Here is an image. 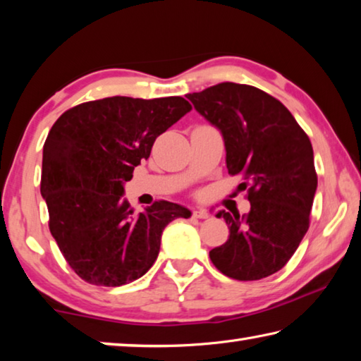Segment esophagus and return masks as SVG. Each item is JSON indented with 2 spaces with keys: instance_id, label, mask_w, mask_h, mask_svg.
<instances>
[{
  "instance_id": "1",
  "label": "esophagus",
  "mask_w": 361,
  "mask_h": 361,
  "mask_svg": "<svg viewBox=\"0 0 361 361\" xmlns=\"http://www.w3.org/2000/svg\"><path fill=\"white\" fill-rule=\"evenodd\" d=\"M192 216L197 218V219H207L210 215H209V212H207V210L199 209V210H194L192 212Z\"/></svg>"
}]
</instances>
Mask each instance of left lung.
<instances>
[{
	"instance_id": "obj_1",
	"label": "left lung",
	"mask_w": 361,
	"mask_h": 361,
	"mask_svg": "<svg viewBox=\"0 0 361 361\" xmlns=\"http://www.w3.org/2000/svg\"><path fill=\"white\" fill-rule=\"evenodd\" d=\"M223 133L229 175L242 176L250 209L219 212L229 226L210 250L219 272L235 280L272 276L290 261L309 229L317 189L310 140L282 102L247 84L221 82L186 95Z\"/></svg>"
}]
</instances>
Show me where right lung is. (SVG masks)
Returning a JSON list of instances; mask_svg holds the SVG:
<instances>
[{"label":"right lung","instance_id":"add662e5","mask_svg":"<svg viewBox=\"0 0 361 361\" xmlns=\"http://www.w3.org/2000/svg\"><path fill=\"white\" fill-rule=\"evenodd\" d=\"M191 109L183 97H108L70 108L52 126L42 148L41 195L51 234L84 282L121 286L145 276L166 226L191 216L167 200L133 215L122 199L156 138Z\"/></svg>","mask_w":361,"mask_h":361}]
</instances>
